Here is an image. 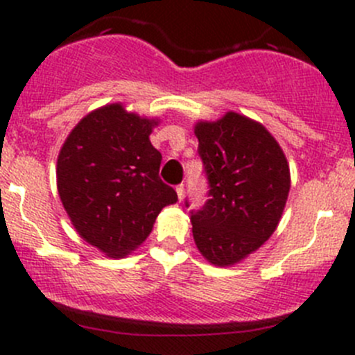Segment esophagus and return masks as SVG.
Returning <instances> with one entry per match:
<instances>
[{
  "label": "esophagus",
  "mask_w": 355,
  "mask_h": 355,
  "mask_svg": "<svg viewBox=\"0 0 355 355\" xmlns=\"http://www.w3.org/2000/svg\"><path fill=\"white\" fill-rule=\"evenodd\" d=\"M184 192H185V187H184V184L177 185V196H178V200H182V199H184Z\"/></svg>",
  "instance_id": "esophagus-1"
}]
</instances>
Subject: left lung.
<instances>
[{"label": "left lung", "mask_w": 355, "mask_h": 355, "mask_svg": "<svg viewBox=\"0 0 355 355\" xmlns=\"http://www.w3.org/2000/svg\"><path fill=\"white\" fill-rule=\"evenodd\" d=\"M194 134L209 199L192 214V235L204 259L234 266L277 230L288 199V161L263 123L235 111L199 120Z\"/></svg>", "instance_id": "1"}]
</instances>
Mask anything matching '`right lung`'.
Here are the masks:
<instances>
[{
    "label": "right lung",
    "mask_w": 355,
    "mask_h": 355,
    "mask_svg": "<svg viewBox=\"0 0 355 355\" xmlns=\"http://www.w3.org/2000/svg\"><path fill=\"white\" fill-rule=\"evenodd\" d=\"M157 123L111 103L85 114L60 149L63 207L77 234L108 257L137 249L161 209L178 200L161 182V153L149 141Z\"/></svg>",
    "instance_id": "right-lung-1"
}]
</instances>
